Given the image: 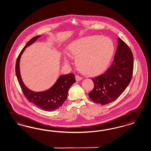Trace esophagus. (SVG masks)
<instances>
[{"label": "esophagus", "mask_w": 151, "mask_h": 151, "mask_svg": "<svg viewBox=\"0 0 151 151\" xmlns=\"http://www.w3.org/2000/svg\"><path fill=\"white\" fill-rule=\"evenodd\" d=\"M75 78H76V80L77 81H79L81 80L82 79V78H81V77H80V76H78V75H76Z\"/></svg>", "instance_id": "1"}]
</instances>
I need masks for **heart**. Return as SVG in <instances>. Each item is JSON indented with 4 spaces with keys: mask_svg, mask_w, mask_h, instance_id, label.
<instances>
[{
    "mask_svg": "<svg viewBox=\"0 0 151 151\" xmlns=\"http://www.w3.org/2000/svg\"><path fill=\"white\" fill-rule=\"evenodd\" d=\"M114 52L113 42L106 37H85L72 42L68 47L69 54L76 56L78 68L88 76L102 73L109 64ZM65 62L68 63L67 58Z\"/></svg>",
    "mask_w": 151,
    "mask_h": 151,
    "instance_id": "1",
    "label": "heart"
}]
</instances>
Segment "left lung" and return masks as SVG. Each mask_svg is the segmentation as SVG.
I'll use <instances>...</instances> for the list:
<instances>
[{
	"instance_id": "obj_1",
	"label": "left lung",
	"mask_w": 151,
	"mask_h": 151,
	"mask_svg": "<svg viewBox=\"0 0 151 151\" xmlns=\"http://www.w3.org/2000/svg\"><path fill=\"white\" fill-rule=\"evenodd\" d=\"M133 56L128 46L119 37L114 60L105 72L92 78L94 88L88 93L91 100L105 105L116 100L131 82Z\"/></svg>"
}]
</instances>
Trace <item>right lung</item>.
I'll return each mask as SVG.
<instances>
[{
	"instance_id": "add662e5",
	"label": "right lung",
	"mask_w": 151,
	"mask_h": 151,
	"mask_svg": "<svg viewBox=\"0 0 151 151\" xmlns=\"http://www.w3.org/2000/svg\"><path fill=\"white\" fill-rule=\"evenodd\" d=\"M40 37V35H37L32 37L21 51L16 61L15 73L23 93L27 100L40 109L50 112L59 109L63 105L67 99L69 88L76 82V80L73 73L61 75L52 87L46 91L42 92L32 91L24 85L20 72L19 64L21 56L26 47L32 45Z\"/></svg>"
}]
</instances>
